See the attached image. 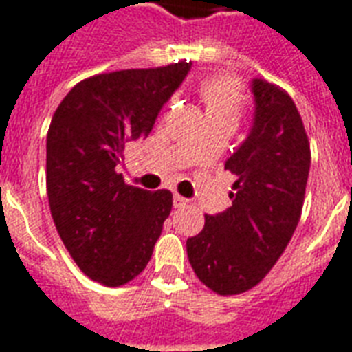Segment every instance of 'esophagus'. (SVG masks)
<instances>
[{"label":"esophagus","mask_w":352,"mask_h":352,"mask_svg":"<svg viewBox=\"0 0 352 352\" xmlns=\"http://www.w3.org/2000/svg\"><path fill=\"white\" fill-rule=\"evenodd\" d=\"M189 204V201L187 199H184V197H179L178 193L174 195V208H184Z\"/></svg>","instance_id":"esophagus-1"}]
</instances>
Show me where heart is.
<instances>
[{"label": "heart", "instance_id": "heart-1", "mask_svg": "<svg viewBox=\"0 0 352 352\" xmlns=\"http://www.w3.org/2000/svg\"><path fill=\"white\" fill-rule=\"evenodd\" d=\"M199 94L204 102L206 120H225L236 125L242 116L243 95L229 78H210L202 82Z\"/></svg>", "mask_w": 352, "mask_h": 352}]
</instances>
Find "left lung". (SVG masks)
<instances>
[{
    "label": "left lung",
    "instance_id": "8db88e82",
    "mask_svg": "<svg viewBox=\"0 0 352 352\" xmlns=\"http://www.w3.org/2000/svg\"><path fill=\"white\" fill-rule=\"evenodd\" d=\"M250 135L227 159L236 176L232 206L206 215L187 238L197 278L217 294L250 291L272 270L300 221L311 151L296 104L283 89L253 78Z\"/></svg>",
    "mask_w": 352,
    "mask_h": 352
}]
</instances>
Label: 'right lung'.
Wrapping results in <instances>:
<instances>
[{
	"label": "right lung",
	"mask_w": 352,
	"mask_h": 352,
	"mask_svg": "<svg viewBox=\"0 0 352 352\" xmlns=\"http://www.w3.org/2000/svg\"><path fill=\"white\" fill-rule=\"evenodd\" d=\"M191 63L125 69L78 82L46 135V191L61 242L94 281L120 287L144 270L173 193L127 186L116 166L142 140Z\"/></svg>",
	"instance_id": "right-lung-1"
}]
</instances>
